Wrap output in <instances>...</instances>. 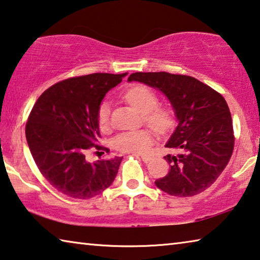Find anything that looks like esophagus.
I'll return each instance as SVG.
<instances>
[{"label": "esophagus", "mask_w": 260, "mask_h": 260, "mask_svg": "<svg viewBox=\"0 0 260 260\" xmlns=\"http://www.w3.org/2000/svg\"><path fill=\"white\" fill-rule=\"evenodd\" d=\"M140 158H141V159H142L144 162H149V161H150V160L152 159V158H151L150 156H146V155H141Z\"/></svg>", "instance_id": "esophagus-1"}]
</instances>
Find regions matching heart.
<instances>
[{
    "mask_svg": "<svg viewBox=\"0 0 260 260\" xmlns=\"http://www.w3.org/2000/svg\"><path fill=\"white\" fill-rule=\"evenodd\" d=\"M127 103L142 113L143 120L157 133L164 134L172 126V117L165 109L157 108L158 98L146 86H134L124 95ZM98 121L101 129H107L110 122V107L107 102L101 104L98 113ZM152 133L149 129L127 131L118 134L113 139V147L119 151L143 155L150 150Z\"/></svg>",
    "mask_w": 260,
    "mask_h": 260,
    "instance_id": "b5f03b06",
    "label": "heart"
}]
</instances>
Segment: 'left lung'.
<instances>
[{
	"label": "left lung",
	"instance_id": "1",
	"mask_svg": "<svg viewBox=\"0 0 260 260\" xmlns=\"http://www.w3.org/2000/svg\"><path fill=\"white\" fill-rule=\"evenodd\" d=\"M139 81L161 91L178 125L165 144L177 155H166V177L156 186L171 196L190 197L209 188L225 169L234 149V132L225 99L197 79L167 72H136Z\"/></svg>",
	"mask_w": 260,
	"mask_h": 260
}]
</instances>
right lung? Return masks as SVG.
<instances>
[{
	"label": "right lung",
	"mask_w": 260,
	"mask_h": 260,
	"mask_svg": "<svg viewBox=\"0 0 260 260\" xmlns=\"http://www.w3.org/2000/svg\"><path fill=\"white\" fill-rule=\"evenodd\" d=\"M127 73H93L55 83L38 99L26 124V140L48 182L72 199L87 200L110 187L122 157L89 162L85 153L102 149L98 113L105 94Z\"/></svg>",
	"instance_id": "right-lung-1"
}]
</instances>
